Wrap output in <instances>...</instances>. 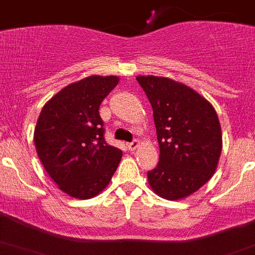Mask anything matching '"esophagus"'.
I'll use <instances>...</instances> for the list:
<instances>
[{
  "mask_svg": "<svg viewBox=\"0 0 255 255\" xmlns=\"http://www.w3.org/2000/svg\"><path fill=\"white\" fill-rule=\"evenodd\" d=\"M139 145H140V141L136 140V139H135V140H132L131 143H128V148H129V150H135L136 148L139 147Z\"/></svg>",
  "mask_w": 255,
  "mask_h": 255,
  "instance_id": "obj_1",
  "label": "esophagus"
}]
</instances>
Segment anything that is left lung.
<instances>
[{"label":"left lung","mask_w":255,"mask_h":255,"mask_svg":"<svg viewBox=\"0 0 255 255\" xmlns=\"http://www.w3.org/2000/svg\"><path fill=\"white\" fill-rule=\"evenodd\" d=\"M153 108L159 161L148 171L155 194L168 200L189 197L215 173L222 132L215 108L188 85L161 76L136 78Z\"/></svg>","instance_id":"8db88e82"}]
</instances>
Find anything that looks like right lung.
I'll use <instances>...</instances> for the list:
<instances>
[{
    "instance_id": "1",
    "label": "right lung",
    "mask_w": 255,
    "mask_h": 255,
    "mask_svg": "<svg viewBox=\"0 0 255 255\" xmlns=\"http://www.w3.org/2000/svg\"><path fill=\"white\" fill-rule=\"evenodd\" d=\"M117 76L92 75L61 89L43 106L34 130L38 157L70 197L89 199L111 181L123 152L108 145L100 106Z\"/></svg>"
}]
</instances>
